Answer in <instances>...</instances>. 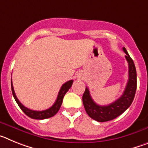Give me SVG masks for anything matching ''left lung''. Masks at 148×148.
I'll use <instances>...</instances> for the list:
<instances>
[{
    "instance_id": "obj_1",
    "label": "left lung",
    "mask_w": 148,
    "mask_h": 148,
    "mask_svg": "<svg viewBox=\"0 0 148 148\" xmlns=\"http://www.w3.org/2000/svg\"><path fill=\"white\" fill-rule=\"evenodd\" d=\"M125 53L127 61L128 63V81L125 90L121 97L119 98L114 102L108 105L101 106L97 104L92 100L90 94V91L86 87L84 92L82 101L87 115L90 118L99 122L110 121L123 113L130 106L133 102L136 90V70L133 61L130 58L126 49L123 47Z\"/></svg>"
}]
</instances>
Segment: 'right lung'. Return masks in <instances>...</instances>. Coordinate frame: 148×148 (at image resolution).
Returning a JSON list of instances; mask_svg holds the SVG:
<instances>
[{
  "label": "right lung",
  "mask_w": 148,
  "mask_h": 148,
  "mask_svg": "<svg viewBox=\"0 0 148 148\" xmlns=\"http://www.w3.org/2000/svg\"><path fill=\"white\" fill-rule=\"evenodd\" d=\"M73 80L68 81L66 83H64L61 86V89H60V91L58 92V97L56 99V102L54 103L51 108H49V109L45 110L42 111H36V110H30L29 108H26L20 102V101L18 100V98H17L16 95L15 93V91H14V88H13L12 82H11V87H12V92L13 97L15 98V101H16L17 104H18V106L20 107L21 109L22 110L23 113H25L27 116L30 117V118L34 119H45L50 118V117H53V116L58 113V111L59 110L60 108H61V104H62L63 99H64V96L66 94V92H67L68 90H70V88L71 87L72 84H73Z\"/></svg>",
  "instance_id": "1"
}]
</instances>
